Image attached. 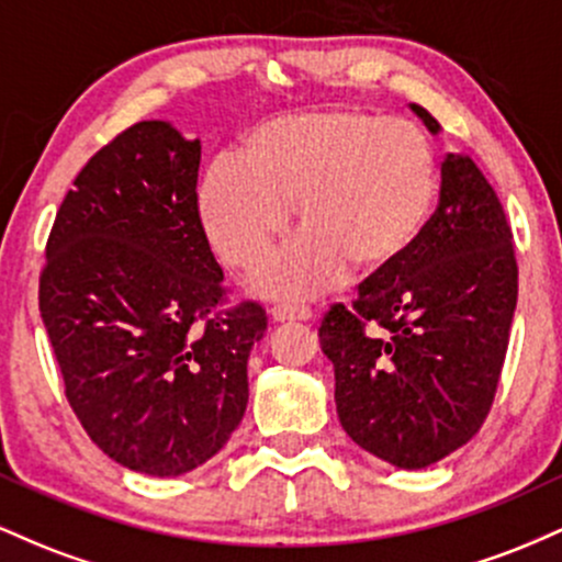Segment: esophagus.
Segmentation results:
<instances>
[{
    "instance_id": "34e87169",
    "label": "esophagus",
    "mask_w": 562,
    "mask_h": 562,
    "mask_svg": "<svg viewBox=\"0 0 562 562\" xmlns=\"http://www.w3.org/2000/svg\"><path fill=\"white\" fill-rule=\"evenodd\" d=\"M272 319L285 325V322H306L312 319V308L308 306H293V303H280L272 308Z\"/></svg>"
}]
</instances>
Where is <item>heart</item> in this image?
<instances>
[{"label": "heart", "mask_w": 562, "mask_h": 562, "mask_svg": "<svg viewBox=\"0 0 562 562\" xmlns=\"http://www.w3.org/2000/svg\"><path fill=\"white\" fill-rule=\"evenodd\" d=\"M438 192L436 156L404 119L317 108L274 115L243 134L232 160L198 184V218L227 267H259L293 205L306 232L261 269L267 299H303L351 267L389 272L420 243Z\"/></svg>", "instance_id": "b5f03b06"}]
</instances>
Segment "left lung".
Masks as SVG:
<instances>
[{"label": "left lung", "mask_w": 562, "mask_h": 562, "mask_svg": "<svg viewBox=\"0 0 562 562\" xmlns=\"http://www.w3.org/2000/svg\"><path fill=\"white\" fill-rule=\"evenodd\" d=\"M412 113L441 134L425 108ZM515 303L518 263L499 198L473 158L449 153L420 243L364 280L351 308L335 303L322 319L319 346L351 441L402 470L468 443L492 409Z\"/></svg>", "instance_id": "left-lung-1"}]
</instances>
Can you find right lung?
I'll return each instance as SVG.
<instances>
[{
    "label": "right lung",
    "instance_id": "right-lung-1",
    "mask_svg": "<svg viewBox=\"0 0 562 562\" xmlns=\"http://www.w3.org/2000/svg\"><path fill=\"white\" fill-rule=\"evenodd\" d=\"M200 139L139 121L89 158L57 211L38 312L83 430L158 479L209 462L248 404L267 333L254 301L218 312L224 272L198 218Z\"/></svg>",
    "mask_w": 562,
    "mask_h": 562
}]
</instances>
